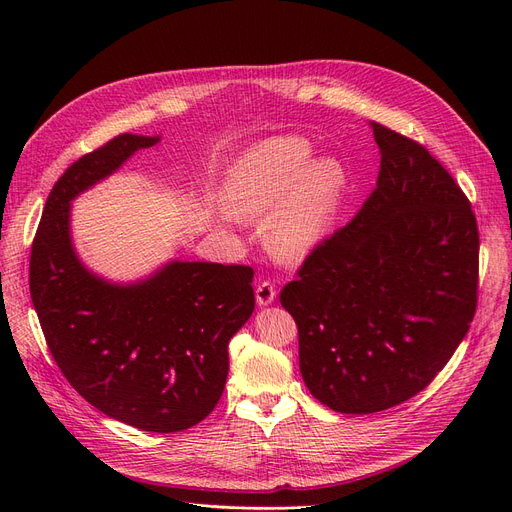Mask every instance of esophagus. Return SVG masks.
<instances>
[{
    "mask_svg": "<svg viewBox=\"0 0 512 512\" xmlns=\"http://www.w3.org/2000/svg\"><path fill=\"white\" fill-rule=\"evenodd\" d=\"M255 299H257V305H259V307L272 305L274 299H276V286H274L270 280L259 282L257 288H255Z\"/></svg>",
    "mask_w": 512,
    "mask_h": 512,
    "instance_id": "esophagus-1",
    "label": "esophagus"
}]
</instances>
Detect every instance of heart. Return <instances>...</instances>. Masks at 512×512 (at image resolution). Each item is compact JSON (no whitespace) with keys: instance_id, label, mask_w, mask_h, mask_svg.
<instances>
[{"instance_id":"obj_1","label":"heart","mask_w":512,"mask_h":512,"mask_svg":"<svg viewBox=\"0 0 512 512\" xmlns=\"http://www.w3.org/2000/svg\"><path fill=\"white\" fill-rule=\"evenodd\" d=\"M311 145L299 137L265 141L230 168L222 207L236 220L267 224V242L288 261L305 259L324 242L342 209L346 172L332 155L309 161Z\"/></svg>"}]
</instances>
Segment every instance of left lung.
<instances>
[{
	"label": "left lung",
	"mask_w": 512,
	"mask_h": 512,
	"mask_svg": "<svg viewBox=\"0 0 512 512\" xmlns=\"http://www.w3.org/2000/svg\"><path fill=\"white\" fill-rule=\"evenodd\" d=\"M380 176L351 224L280 292L299 328L309 392L338 413H378L432 382L477 307L479 232L459 184L419 143L371 122Z\"/></svg>",
	"instance_id": "left-lung-1"
}]
</instances>
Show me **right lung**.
<instances>
[{
  "label": "right lung",
  "instance_id": "right-lung-1",
  "mask_svg": "<svg viewBox=\"0 0 512 512\" xmlns=\"http://www.w3.org/2000/svg\"><path fill=\"white\" fill-rule=\"evenodd\" d=\"M159 137L120 134L60 176L31 251V299L70 386L107 417L172 434L203 421L224 392L228 342L255 309L247 265L168 261L110 282L80 261L70 203Z\"/></svg>",
  "mask_w": 512,
  "mask_h": 512
}]
</instances>
